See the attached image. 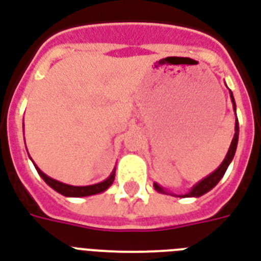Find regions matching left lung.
<instances>
[{
  "label": "left lung",
  "mask_w": 261,
  "mask_h": 261,
  "mask_svg": "<svg viewBox=\"0 0 261 261\" xmlns=\"http://www.w3.org/2000/svg\"><path fill=\"white\" fill-rule=\"evenodd\" d=\"M231 101H232V106H233V111H237V106H235V99H233L232 92H231ZM235 115H237V112H235ZM238 136H239V124H238V119L235 120V134H233V138L231 141V145H229V149L227 152V155H225V159L223 160V163L219 166V169H216L209 174L207 177H204L202 181H199L198 184L194 185L192 187V190L188 192L187 195H182L185 198H190V196H194V198H198V196H202L206 192H209L210 190H213L216 185L219 184V181L223 178L224 173L227 171L228 169L229 163H231V160L233 159V155H235V150H237V145H238ZM153 187H155V190L158 192H162V194H166V191L158 185L156 182H153Z\"/></svg>",
  "instance_id": "obj_1"
}]
</instances>
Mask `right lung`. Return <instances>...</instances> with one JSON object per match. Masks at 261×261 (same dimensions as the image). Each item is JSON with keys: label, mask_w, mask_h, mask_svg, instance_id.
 <instances>
[{"label": "right lung", "mask_w": 261, "mask_h": 261, "mask_svg": "<svg viewBox=\"0 0 261 261\" xmlns=\"http://www.w3.org/2000/svg\"><path fill=\"white\" fill-rule=\"evenodd\" d=\"M36 170H37L38 174L41 175V178L51 187L52 190H55L57 192L63 195V196H71V198H82V196H90V195L101 194V192L106 191L112 184H113L116 174V169H113L111 175H109L105 181H102V182H98V184L94 185H87V187H74V185L63 184L61 181H57V179L48 177L45 173H42L41 170L38 169L37 166H36Z\"/></svg>", "instance_id": "obj_1"}]
</instances>
